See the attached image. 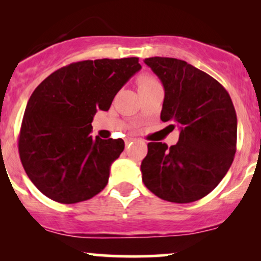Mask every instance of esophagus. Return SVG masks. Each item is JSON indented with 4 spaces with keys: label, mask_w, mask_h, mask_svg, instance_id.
Returning <instances> with one entry per match:
<instances>
[{
    "label": "esophagus",
    "mask_w": 261,
    "mask_h": 261,
    "mask_svg": "<svg viewBox=\"0 0 261 261\" xmlns=\"http://www.w3.org/2000/svg\"><path fill=\"white\" fill-rule=\"evenodd\" d=\"M133 141H135L134 137H126V139H125V143H126V145H128V143H131V142H133Z\"/></svg>",
    "instance_id": "1"
}]
</instances>
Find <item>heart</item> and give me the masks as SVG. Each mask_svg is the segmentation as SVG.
Returning <instances> with one entry per match:
<instances>
[{
	"label": "heart",
	"mask_w": 261,
	"mask_h": 261,
	"mask_svg": "<svg viewBox=\"0 0 261 261\" xmlns=\"http://www.w3.org/2000/svg\"><path fill=\"white\" fill-rule=\"evenodd\" d=\"M137 85H139V89H143V88H148V87L160 85L158 81L154 79L153 76L148 73H142L137 80Z\"/></svg>",
	"instance_id": "1"
}]
</instances>
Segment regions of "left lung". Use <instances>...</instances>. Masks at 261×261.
<instances>
[{
	"label": "left lung",
	"mask_w": 261,
	"mask_h": 261,
	"mask_svg": "<svg viewBox=\"0 0 261 261\" xmlns=\"http://www.w3.org/2000/svg\"><path fill=\"white\" fill-rule=\"evenodd\" d=\"M145 64L164 87L161 120L178 125L180 134L170 147L148 143L141 163L143 184L166 201H196L217 187L234 158L232 99L220 82L187 61L155 56L145 59Z\"/></svg>",
	"instance_id": "obj_1"
}]
</instances>
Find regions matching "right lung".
Returning <instances> with one entry per match:
<instances>
[{"label":"right lung","mask_w":261,"mask_h":261,"mask_svg":"<svg viewBox=\"0 0 261 261\" xmlns=\"http://www.w3.org/2000/svg\"><path fill=\"white\" fill-rule=\"evenodd\" d=\"M141 70L139 58L86 60L59 68L27 104L18 151L27 175L45 196L76 203L100 193L121 139L92 137L93 116L109 110L121 87Z\"/></svg>","instance_id":"obj_1"}]
</instances>
